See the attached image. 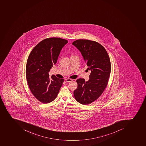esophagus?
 Wrapping results in <instances>:
<instances>
[{"instance_id":"obj_1","label":"esophagus","mask_w":146,"mask_h":146,"mask_svg":"<svg viewBox=\"0 0 146 146\" xmlns=\"http://www.w3.org/2000/svg\"><path fill=\"white\" fill-rule=\"evenodd\" d=\"M66 80V81L67 82H72L73 80L72 79H66L65 80Z\"/></svg>"}]
</instances>
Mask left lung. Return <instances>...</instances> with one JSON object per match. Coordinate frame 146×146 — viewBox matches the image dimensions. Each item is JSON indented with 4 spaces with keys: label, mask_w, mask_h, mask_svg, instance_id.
Returning a JSON list of instances; mask_svg holds the SVG:
<instances>
[{
    "label": "left lung",
    "mask_w": 146,
    "mask_h": 146,
    "mask_svg": "<svg viewBox=\"0 0 146 146\" xmlns=\"http://www.w3.org/2000/svg\"><path fill=\"white\" fill-rule=\"evenodd\" d=\"M72 44L81 52L91 71L88 81L76 80L78 87L74 95L77 102L88 105L98 99L107 86L111 73L110 58L105 48L96 41L78 40Z\"/></svg>",
    "instance_id": "obj_1"
}]
</instances>
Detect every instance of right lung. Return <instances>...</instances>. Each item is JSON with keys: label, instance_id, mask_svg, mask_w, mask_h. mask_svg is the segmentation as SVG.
<instances>
[{"label": "right lung", "instance_id": "obj_1", "mask_svg": "<svg viewBox=\"0 0 146 146\" xmlns=\"http://www.w3.org/2000/svg\"><path fill=\"white\" fill-rule=\"evenodd\" d=\"M68 40L60 38L42 40L30 52L26 67V76L29 89L38 100L44 104L56 98L64 82L48 72L56 64L62 49Z\"/></svg>", "mask_w": 146, "mask_h": 146}]
</instances>
